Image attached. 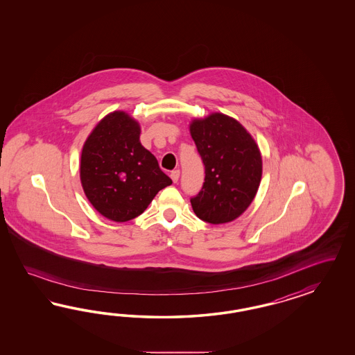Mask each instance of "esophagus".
Listing matches in <instances>:
<instances>
[{
    "label": "esophagus",
    "instance_id": "34e87169",
    "mask_svg": "<svg viewBox=\"0 0 355 355\" xmlns=\"http://www.w3.org/2000/svg\"><path fill=\"white\" fill-rule=\"evenodd\" d=\"M171 178H172L173 182H178V180H180V171H178V169H177V171H173V172L171 173Z\"/></svg>",
    "mask_w": 355,
    "mask_h": 355
}]
</instances>
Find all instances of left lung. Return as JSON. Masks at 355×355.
I'll return each mask as SVG.
<instances>
[{
	"label": "left lung",
	"instance_id": "left-lung-1",
	"mask_svg": "<svg viewBox=\"0 0 355 355\" xmlns=\"http://www.w3.org/2000/svg\"><path fill=\"white\" fill-rule=\"evenodd\" d=\"M190 132L203 160V187L190 199L193 212L209 224H225L242 215L261 180L258 144L238 121L223 113L193 119Z\"/></svg>",
	"mask_w": 355,
	"mask_h": 355
}]
</instances>
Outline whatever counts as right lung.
<instances>
[{
    "instance_id": "add662e5",
    "label": "right lung",
    "mask_w": 355,
    "mask_h": 355,
    "mask_svg": "<svg viewBox=\"0 0 355 355\" xmlns=\"http://www.w3.org/2000/svg\"><path fill=\"white\" fill-rule=\"evenodd\" d=\"M139 135V123L117 110L97 123L82 150L80 182L87 199L116 223L141 215L156 193L172 184Z\"/></svg>"
}]
</instances>
